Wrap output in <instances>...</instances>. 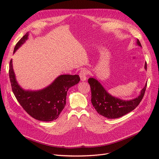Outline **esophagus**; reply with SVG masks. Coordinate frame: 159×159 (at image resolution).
<instances>
[{
    "instance_id": "esophagus-1",
    "label": "esophagus",
    "mask_w": 159,
    "mask_h": 159,
    "mask_svg": "<svg viewBox=\"0 0 159 159\" xmlns=\"http://www.w3.org/2000/svg\"><path fill=\"white\" fill-rule=\"evenodd\" d=\"M87 74H88V70L86 69H82L80 72V77L81 81H84L87 80Z\"/></svg>"
}]
</instances>
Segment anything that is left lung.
Listing matches in <instances>:
<instances>
[{
  "instance_id": "obj_1",
  "label": "left lung",
  "mask_w": 159,
  "mask_h": 159,
  "mask_svg": "<svg viewBox=\"0 0 159 159\" xmlns=\"http://www.w3.org/2000/svg\"><path fill=\"white\" fill-rule=\"evenodd\" d=\"M137 44L142 47L139 40H137ZM145 69L147 70V62L145 64ZM88 83L91 87V103L99 115L107 119L121 117L135 109L142 100L147 87L146 84L141 89L140 95L136 98L123 100L109 94L93 77L88 79Z\"/></svg>"
}]
</instances>
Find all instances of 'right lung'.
Returning <instances> with one entry per match:
<instances>
[{
	"label": "right lung",
	"instance_id": "1",
	"mask_svg": "<svg viewBox=\"0 0 159 159\" xmlns=\"http://www.w3.org/2000/svg\"><path fill=\"white\" fill-rule=\"evenodd\" d=\"M28 38V32L14 47L13 54ZM9 77L12 92L21 106L31 117L42 121H52L59 117L66 103L68 89L79 83L78 75H60L46 88L40 90H25L17 82L12 67L9 66Z\"/></svg>",
	"mask_w": 159,
	"mask_h": 159
}]
</instances>
